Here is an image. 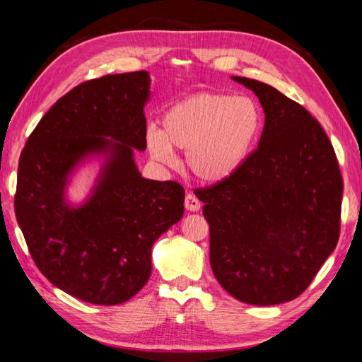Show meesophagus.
<instances>
[{
    "mask_svg": "<svg viewBox=\"0 0 362 362\" xmlns=\"http://www.w3.org/2000/svg\"><path fill=\"white\" fill-rule=\"evenodd\" d=\"M185 207L189 211V212H198L199 211V207H201V203H199V199L196 198L194 194H187V198H185Z\"/></svg>",
    "mask_w": 362,
    "mask_h": 362,
    "instance_id": "obj_1",
    "label": "esophagus"
}]
</instances>
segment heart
I'll return each instance as SVG.
<instances>
[{
  "instance_id": "b5f03b06",
  "label": "heart",
  "mask_w": 362,
  "mask_h": 362,
  "mask_svg": "<svg viewBox=\"0 0 362 362\" xmlns=\"http://www.w3.org/2000/svg\"><path fill=\"white\" fill-rule=\"evenodd\" d=\"M161 126L145 136L153 159L174 164L175 146L187 151V168L196 179L222 183L240 173L252 155L263 112L249 95L199 93L168 108Z\"/></svg>"
}]
</instances>
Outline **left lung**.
Returning <instances> with one entry per match:
<instances>
[{"label":"left lung","instance_id":"left-lung-1","mask_svg":"<svg viewBox=\"0 0 362 362\" xmlns=\"http://www.w3.org/2000/svg\"><path fill=\"white\" fill-rule=\"evenodd\" d=\"M259 97V146L230 180L198 189L211 228V267L240 302L279 305L302 293L334 252L343 182L332 144L297 102L255 79L231 76Z\"/></svg>","mask_w":362,"mask_h":362}]
</instances>
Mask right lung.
<instances>
[{
	"mask_svg": "<svg viewBox=\"0 0 362 362\" xmlns=\"http://www.w3.org/2000/svg\"><path fill=\"white\" fill-rule=\"evenodd\" d=\"M148 71L76 86L42 116L19 161L16 217L40 272L70 296L94 305L132 298L151 274L158 238L183 216L177 182L140 174L146 148ZM95 179L83 200L69 187L83 168Z\"/></svg>",
	"mask_w": 362,
	"mask_h": 362,
	"instance_id": "right-lung-1",
	"label": "right lung"
}]
</instances>
